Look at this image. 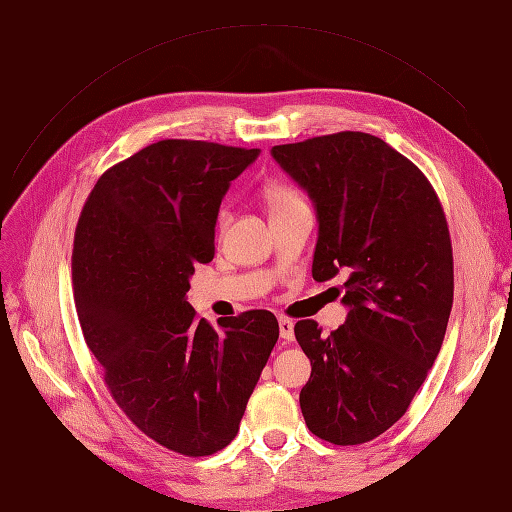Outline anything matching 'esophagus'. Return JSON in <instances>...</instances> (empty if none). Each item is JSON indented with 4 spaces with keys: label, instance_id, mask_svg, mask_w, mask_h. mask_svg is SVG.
Returning <instances> with one entry per match:
<instances>
[{
    "label": "esophagus",
    "instance_id": "34e87169",
    "mask_svg": "<svg viewBox=\"0 0 512 512\" xmlns=\"http://www.w3.org/2000/svg\"><path fill=\"white\" fill-rule=\"evenodd\" d=\"M277 322H280L282 339H286V342H292V339H294V322L286 316H280V320H277Z\"/></svg>",
    "mask_w": 512,
    "mask_h": 512
}]
</instances>
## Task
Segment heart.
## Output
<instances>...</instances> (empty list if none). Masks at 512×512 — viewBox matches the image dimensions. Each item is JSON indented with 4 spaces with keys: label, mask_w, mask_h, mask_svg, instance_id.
Returning <instances> with one entry per match:
<instances>
[{
    "label": "heart",
    "mask_w": 512,
    "mask_h": 512,
    "mask_svg": "<svg viewBox=\"0 0 512 512\" xmlns=\"http://www.w3.org/2000/svg\"><path fill=\"white\" fill-rule=\"evenodd\" d=\"M267 203H269L271 215H280V213H286V211H292V209L307 205L305 198L301 196V192L294 190L292 185H286V183L271 185V188L267 190ZM228 222H230V211L224 207L218 213V226L226 228Z\"/></svg>",
    "instance_id": "obj_1"
}]
</instances>
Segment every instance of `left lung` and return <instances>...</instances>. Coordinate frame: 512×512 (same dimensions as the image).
<instances>
[{"label":"left lung","mask_w":512,"mask_h":512,"mask_svg":"<svg viewBox=\"0 0 512 512\" xmlns=\"http://www.w3.org/2000/svg\"><path fill=\"white\" fill-rule=\"evenodd\" d=\"M273 158L312 196V275H346L342 327L299 320L312 361L299 404L314 436L339 446L378 438L406 414L442 348L453 307V245L423 170L365 132L275 145Z\"/></svg>","instance_id":"8db88e82"}]
</instances>
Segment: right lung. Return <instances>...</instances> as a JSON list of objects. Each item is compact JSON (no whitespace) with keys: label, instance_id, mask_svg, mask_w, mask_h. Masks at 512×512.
Segmentation results:
<instances>
[{"label":"right lung","instance_id":"obj_1","mask_svg":"<svg viewBox=\"0 0 512 512\" xmlns=\"http://www.w3.org/2000/svg\"><path fill=\"white\" fill-rule=\"evenodd\" d=\"M258 149L166 138L123 160L89 192L72 247L87 348L115 404L147 438L185 457L222 451L280 337L267 309L213 329L185 301L215 254L230 181Z\"/></svg>","mask_w":512,"mask_h":512}]
</instances>
